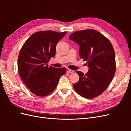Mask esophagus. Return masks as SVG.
<instances>
[{"mask_svg":"<svg viewBox=\"0 0 131 131\" xmlns=\"http://www.w3.org/2000/svg\"><path fill=\"white\" fill-rule=\"evenodd\" d=\"M67 72L69 73H73L74 72V70H73L72 69H70L69 68H67Z\"/></svg>","mask_w":131,"mask_h":131,"instance_id":"34e87169","label":"esophagus"}]
</instances>
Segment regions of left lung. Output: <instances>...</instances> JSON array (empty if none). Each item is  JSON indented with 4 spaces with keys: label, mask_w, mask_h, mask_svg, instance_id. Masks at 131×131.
<instances>
[{
    "label": "left lung",
    "mask_w": 131,
    "mask_h": 131,
    "mask_svg": "<svg viewBox=\"0 0 131 131\" xmlns=\"http://www.w3.org/2000/svg\"><path fill=\"white\" fill-rule=\"evenodd\" d=\"M69 39L80 46L79 56L86 61L89 71L76 72L79 80L74 84L75 91L86 98L100 96L108 88L115 73V54L110 41L94 29L75 31Z\"/></svg>",
    "instance_id": "obj_1"
}]
</instances>
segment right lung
Returning a JSON list of instances; mask_svg holds the SVG:
<instances>
[{
  "label": "right lung",
  "mask_w": 131,
  "mask_h": 131,
  "mask_svg": "<svg viewBox=\"0 0 131 131\" xmlns=\"http://www.w3.org/2000/svg\"><path fill=\"white\" fill-rule=\"evenodd\" d=\"M67 31H39L31 35L19 51L18 71L24 84L40 97L49 95L56 88L66 68L49 67L47 63L56 54V47Z\"/></svg>",
  "instance_id": "1"
}]
</instances>
